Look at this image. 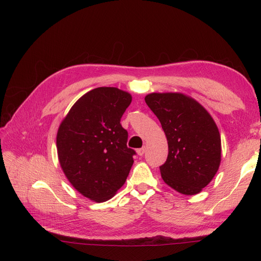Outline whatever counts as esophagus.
<instances>
[{
    "mask_svg": "<svg viewBox=\"0 0 261 261\" xmlns=\"http://www.w3.org/2000/svg\"><path fill=\"white\" fill-rule=\"evenodd\" d=\"M146 150H147V148H146V147H143V148L138 149V150H137V153H138V155H144V153L146 152Z\"/></svg>",
    "mask_w": 261,
    "mask_h": 261,
    "instance_id": "1",
    "label": "esophagus"
}]
</instances>
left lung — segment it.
<instances>
[{
	"label": "left lung",
	"mask_w": 261,
	"mask_h": 261,
	"mask_svg": "<svg viewBox=\"0 0 261 261\" xmlns=\"http://www.w3.org/2000/svg\"><path fill=\"white\" fill-rule=\"evenodd\" d=\"M145 101L159 118L167 136L169 154L161 176L176 192L196 195L220 167L221 137L211 115L183 93H149Z\"/></svg>",
	"instance_id": "8db88e82"
}]
</instances>
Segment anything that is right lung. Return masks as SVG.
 <instances>
[{
  "instance_id": "right-lung-1",
  "label": "right lung",
  "mask_w": 261,
  "mask_h": 261,
  "mask_svg": "<svg viewBox=\"0 0 261 261\" xmlns=\"http://www.w3.org/2000/svg\"><path fill=\"white\" fill-rule=\"evenodd\" d=\"M132 96L115 87L85 93L62 121L57 148L69 183L96 202L112 198L127 178L135 150L127 147L128 133L121 117Z\"/></svg>"
}]
</instances>
